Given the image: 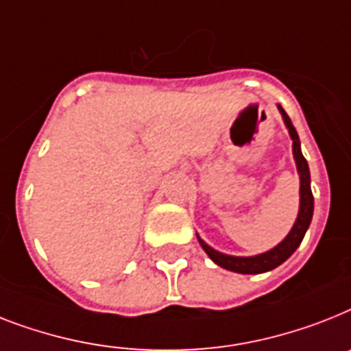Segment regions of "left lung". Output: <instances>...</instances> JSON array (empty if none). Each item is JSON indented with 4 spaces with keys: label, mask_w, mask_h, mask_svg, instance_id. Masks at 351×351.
I'll return each mask as SVG.
<instances>
[{
    "label": "left lung",
    "mask_w": 351,
    "mask_h": 351,
    "mask_svg": "<svg viewBox=\"0 0 351 351\" xmlns=\"http://www.w3.org/2000/svg\"><path fill=\"white\" fill-rule=\"evenodd\" d=\"M279 111L285 119V124L289 128L290 136H292V149H294V158L295 164H298L299 176H301V207H299V216L295 220L294 227L290 230V234L285 238L281 243L276 247V249L265 252V254L254 256V258H234V256H225L216 252L215 249H210L209 245H205L204 241L198 238L202 249L207 252L213 261L216 265H220L223 269L232 270V272H238V274H261V272H267V270L276 269L278 265H281L283 261L294 254L295 249H298L301 241L304 238V232L308 229L310 221H312V215H314V195H312V189H310V171L308 164L304 160L303 153H301V146H299V136L298 131H295L294 124L290 121V117L287 115V111L279 106Z\"/></svg>",
    "instance_id": "8db88e82"
}]
</instances>
